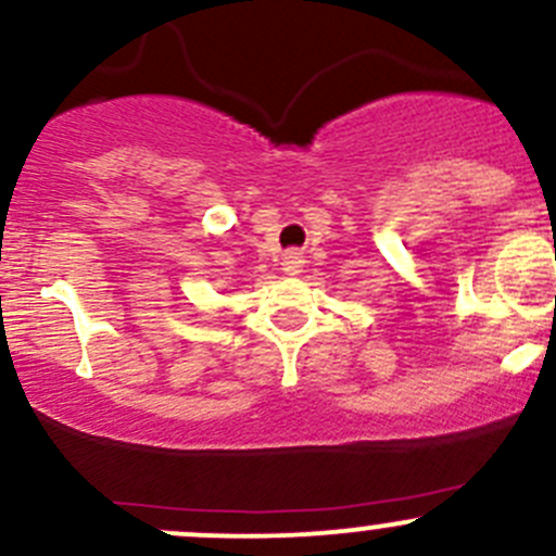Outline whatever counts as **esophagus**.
Here are the masks:
<instances>
[{"instance_id":"esophagus-1","label":"esophagus","mask_w":556,"mask_h":556,"mask_svg":"<svg viewBox=\"0 0 556 556\" xmlns=\"http://www.w3.org/2000/svg\"><path fill=\"white\" fill-rule=\"evenodd\" d=\"M302 265H305V260H302L300 251H286L283 260H280V267H283L286 276H296L302 270Z\"/></svg>"}]
</instances>
